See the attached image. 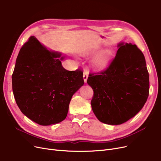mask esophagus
<instances>
[{"label":"esophagus","mask_w":161,"mask_h":161,"mask_svg":"<svg viewBox=\"0 0 161 161\" xmlns=\"http://www.w3.org/2000/svg\"><path fill=\"white\" fill-rule=\"evenodd\" d=\"M83 80H84V82L86 83L87 80V78H88V72H87V71H86V72H83Z\"/></svg>","instance_id":"34e87169"}]
</instances>
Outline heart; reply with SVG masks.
I'll return each instance as SVG.
<instances>
[{
	"mask_svg": "<svg viewBox=\"0 0 161 161\" xmlns=\"http://www.w3.org/2000/svg\"><path fill=\"white\" fill-rule=\"evenodd\" d=\"M110 54L103 53L96 57L92 61V65L95 71L101 72L106 69L110 63Z\"/></svg>",
	"mask_w": 161,
	"mask_h": 161,
	"instance_id": "1",
	"label": "heart"
}]
</instances>
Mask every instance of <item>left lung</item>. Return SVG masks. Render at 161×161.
<instances>
[{
    "label": "left lung",
    "mask_w": 161,
    "mask_h": 161,
    "mask_svg": "<svg viewBox=\"0 0 161 161\" xmlns=\"http://www.w3.org/2000/svg\"><path fill=\"white\" fill-rule=\"evenodd\" d=\"M118 48L106 70L98 75L89 74L87 81L94 92L91 102L93 112L100 122L109 125L122 124L136 116L149 93L143 53L136 45L124 42Z\"/></svg>",
    "instance_id": "8db88e82"
}]
</instances>
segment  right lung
I'll return each mask as SVG.
<instances>
[{"label":"right lung","mask_w":161,"mask_h":161,"mask_svg":"<svg viewBox=\"0 0 161 161\" xmlns=\"http://www.w3.org/2000/svg\"><path fill=\"white\" fill-rule=\"evenodd\" d=\"M61 55L31 36L16 58L12 76L16 104L25 116L41 125L63 121L73 95L84 83L82 71L63 68L65 57Z\"/></svg>","instance_id":"add662e5"}]
</instances>
